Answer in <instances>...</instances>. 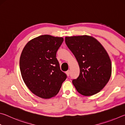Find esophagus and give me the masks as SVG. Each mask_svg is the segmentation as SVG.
<instances>
[{
	"label": "esophagus",
	"mask_w": 125,
	"mask_h": 125,
	"mask_svg": "<svg viewBox=\"0 0 125 125\" xmlns=\"http://www.w3.org/2000/svg\"><path fill=\"white\" fill-rule=\"evenodd\" d=\"M65 73H66L68 77V76H69V74H70V72H69V71H68L66 72H65Z\"/></svg>",
	"instance_id": "obj_1"
}]
</instances>
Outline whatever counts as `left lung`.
<instances>
[{"instance_id":"1","label":"left lung","mask_w":125,"mask_h":125,"mask_svg":"<svg viewBox=\"0 0 125 125\" xmlns=\"http://www.w3.org/2000/svg\"><path fill=\"white\" fill-rule=\"evenodd\" d=\"M65 42L79 64V77L72 80L77 92L84 96L99 93L111 75V62L106 51L98 40L88 35L65 37Z\"/></svg>"}]
</instances>
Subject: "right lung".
I'll return each instance as SVG.
<instances>
[{
  "instance_id": "obj_1",
  "label": "right lung",
  "mask_w": 125,
  "mask_h": 125,
  "mask_svg": "<svg viewBox=\"0 0 125 125\" xmlns=\"http://www.w3.org/2000/svg\"><path fill=\"white\" fill-rule=\"evenodd\" d=\"M63 40V37L49 35L40 36L27 42L21 54L22 79L29 90L40 98L56 95L67 78L56 58Z\"/></svg>"
}]
</instances>
